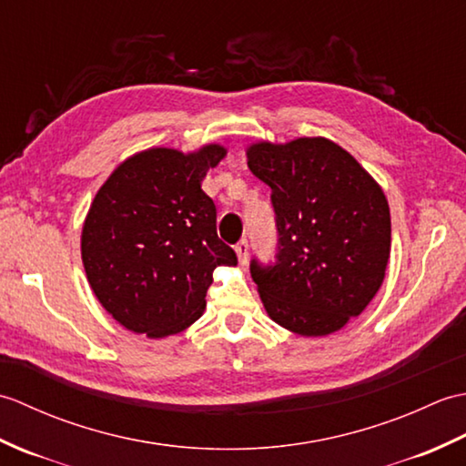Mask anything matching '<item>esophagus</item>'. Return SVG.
Wrapping results in <instances>:
<instances>
[{
  "mask_svg": "<svg viewBox=\"0 0 466 466\" xmlns=\"http://www.w3.org/2000/svg\"><path fill=\"white\" fill-rule=\"evenodd\" d=\"M234 250H236V254H238L240 264L248 262V240H240L238 244L234 246Z\"/></svg>",
  "mask_w": 466,
  "mask_h": 466,
  "instance_id": "obj_1",
  "label": "esophagus"
}]
</instances>
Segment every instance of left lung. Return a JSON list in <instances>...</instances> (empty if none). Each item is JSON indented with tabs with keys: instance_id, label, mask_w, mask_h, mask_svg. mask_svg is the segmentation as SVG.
Listing matches in <instances>:
<instances>
[{
	"instance_id": "1",
	"label": "left lung",
	"mask_w": 466,
	"mask_h": 466,
	"mask_svg": "<svg viewBox=\"0 0 466 466\" xmlns=\"http://www.w3.org/2000/svg\"><path fill=\"white\" fill-rule=\"evenodd\" d=\"M270 186L274 260H250L266 312L302 336L340 330L379 292L390 256L389 202L354 157L324 137L248 147Z\"/></svg>"
}]
</instances>
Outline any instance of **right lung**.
I'll return each mask as SVG.
<instances>
[{
	"label": "right lung",
	"mask_w": 466,
	"mask_h": 466,
	"mask_svg": "<svg viewBox=\"0 0 466 466\" xmlns=\"http://www.w3.org/2000/svg\"><path fill=\"white\" fill-rule=\"evenodd\" d=\"M222 146L184 156L152 147L132 156L96 194L82 260L97 300L127 330L152 339L200 319L216 266L238 262L216 234V206L200 184Z\"/></svg>",
	"instance_id": "add662e5"
}]
</instances>
